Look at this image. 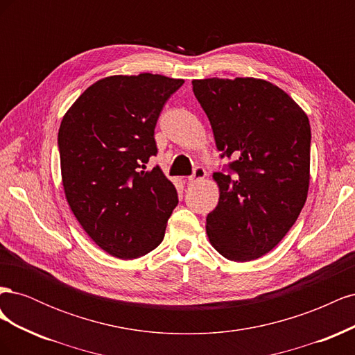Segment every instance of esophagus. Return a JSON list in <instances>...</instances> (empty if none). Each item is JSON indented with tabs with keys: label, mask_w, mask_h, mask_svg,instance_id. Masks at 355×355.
Masks as SVG:
<instances>
[{
	"label": "esophagus",
	"mask_w": 355,
	"mask_h": 355,
	"mask_svg": "<svg viewBox=\"0 0 355 355\" xmlns=\"http://www.w3.org/2000/svg\"><path fill=\"white\" fill-rule=\"evenodd\" d=\"M206 176H207V171L204 170L202 167H197V168L194 170V173H192V175L188 178V182H189V184H196V182L202 180Z\"/></svg>",
	"instance_id": "obj_1"
}]
</instances>
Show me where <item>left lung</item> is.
Listing matches in <instances>:
<instances>
[{
    "label": "left lung",
    "mask_w": 355,
    "mask_h": 355,
    "mask_svg": "<svg viewBox=\"0 0 355 355\" xmlns=\"http://www.w3.org/2000/svg\"><path fill=\"white\" fill-rule=\"evenodd\" d=\"M231 173H213L219 201L207 214L210 244L234 262L271 252L293 227L309 188L311 127L275 84L253 77L192 80Z\"/></svg>",
    "instance_id": "8db88e82"
}]
</instances>
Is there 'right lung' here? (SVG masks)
Here are the masks:
<instances>
[{
    "mask_svg": "<svg viewBox=\"0 0 355 355\" xmlns=\"http://www.w3.org/2000/svg\"><path fill=\"white\" fill-rule=\"evenodd\" d=\"M184 80L142 72L111 75L85 89L63 115L58 144L62 185L81 228L102 250L133 259L163 241L178 206L158 167L154 128Z\"/></svg>",
    "mask_w": 355,
    "mask_h": 355,
    "instance_id": "1",
    "label": "right lung"
}]
</instances>
